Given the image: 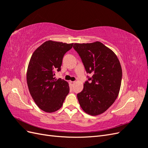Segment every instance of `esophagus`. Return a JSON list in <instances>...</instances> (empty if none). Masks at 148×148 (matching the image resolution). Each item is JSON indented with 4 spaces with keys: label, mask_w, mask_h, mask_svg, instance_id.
I'll list each match as a JSON object with an SVG mask.
<instances>
[{
    "label": "esophagus",
    "mask_w": 148,
    "mask_h": 148,
    "mask_svg": "<svg viewBox=\"0 0 148 148\" xmlns=\"http://www.w3.org/2000/svg\"><path fill=\"white\" fill-rule=\"evenodd\" d=\"M75 82H71V81H70V84H71V85H73V84H75Z\"/></svg>",
    "instance_id": "34e87169"
}]
</instances>
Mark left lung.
Wrapping results in <instances>:
<instances>
[{"label": "left lung", "instance_id": "8db88e82", "mask_svg": "<svg viewBox=\"0 0 148 148\" xmlns=\"http://www.w3.org/2000/svg\"><path fill=\"white\" fill-rule=\"evenodd\" d=\"M73 48L81 57L87 73L92 74L77 95L82 109L86 114L104 113L118 97L122 70L115 53L102 42L75 43Z\"/></svg>", "mask_w": 148, "mask_h": 148}]
</instances>
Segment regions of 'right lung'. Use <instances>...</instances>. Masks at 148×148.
<instances>
[{
  "mask_svg": "<svg viewBox=\"0 0 148 148\" xmlns=\"http://www.w3.org/2000/svg\"><path fill=\"white\" fill-rule=\"evenodd\" d=\"M73 43L67 44L51 40L38 47L30 59L27 72L29 91L36 104L46 112L60 109L68 95V82L57 79L56 71H60L65 53L72 48Z\"/></svg>",
  "mask_w": 148,
  "mask_h": 148,
  "instance_id": "1",
  "label": "right lung"
}]
</instances>
